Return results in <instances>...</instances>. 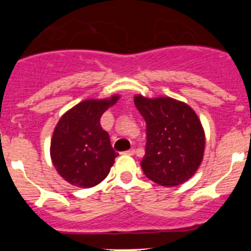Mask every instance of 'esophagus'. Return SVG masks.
Masks as SVG:
<instances>
[{
  "instance_id": "esophagus-1",
  "label": "esophagus",
  "mask_w": 251,
  "mask_h": 251,
  "mask_svg": "<svg viewBox=\"0 0 251 251\" xmlns=\"http://www.w3.org/2000/svg\"><path fill=\"white\" fill-rule=\"evenodd\" d=\"M123 154H125V155H133V154H135V149H128V151H124Z\"/></svg>"
}]
</instances>
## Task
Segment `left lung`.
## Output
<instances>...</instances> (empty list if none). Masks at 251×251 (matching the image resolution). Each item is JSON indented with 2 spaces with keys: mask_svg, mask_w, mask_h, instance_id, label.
<instances>
[{
  "mask_svg": "<svg viewBox=\"0 0 251 251\" xmlns=\"http://www.w3.org/2000/svg\"><path fill=\"white\" fill-rule=\"evenodd\" d=\"M133 100L147 124L141 161L144 175L164 187L188 181L201 166L205 149V132L196 111L171 97L135 95Z\"/></svg>",
  "mask_w": 251,
  "mask_h": 251,
  "instance_id": "left-lung-1",
  "label": "left lung"
}]
</instances>
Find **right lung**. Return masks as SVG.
Wrapping results in <instances>:
<instances>
[{
    "label": "right lung",
    "mask_w": 251,
    "mask_h": 251,
    "mask_svg": "<svg viewBox=\"0 0 251 251\" xmlns=\"http://www.w3.org/2000/svg\"><path fill=\"white\" fill-rule=\"evenodd\" d=\"M120 96L104 100H85L65 111L53 131L50 159L57 173L78 188L97 186L109 174L119 155L110 144L100 116Z\"/></svg>",
    "instance_id": "add662e5"
}]
</instances>
